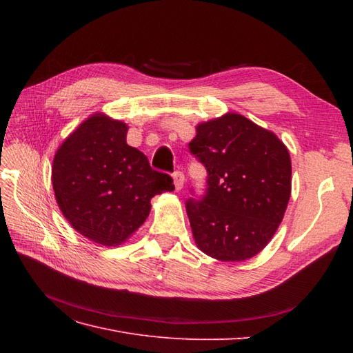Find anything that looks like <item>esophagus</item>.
I'll use <instances>...</instances> for the list:
<instances>
[{
  "label": "esophagus",
  "instance_id": "obj_1",
  "mask_svg": "<svg viewBox=\"0 0 353 353\" xmlns=\"http://www.w3.org/2000/svg\"><path fill=\"white\" fill-rule=\"evenodd\" d=\"M174 184H175V190H181L184 187V181H185V176L183 172H179V170H176V172H174Z\"/></svg>",
  "mask_w": 353,
  "mask_h": 353
}]
</instances>
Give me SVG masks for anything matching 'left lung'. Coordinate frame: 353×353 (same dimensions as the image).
<instances>
[{
  "label": "left lung",
  "instance_id": "left-lung-1",
  "mask_svg": "<svg viewBox=\"0 0 353 353\" xmlns=\"http://www.w3.org/2000/svg\"><path fill=\"white\" fill-rule=\"evenodd\" d=\"M190 153L208 170L206 191L185 203L197 248L241 262L271 241L292 191V162L274 132L237 113L199 123Z\"/></svg>",
  "mask_w": 353,
  "mask_h": 353
}]
</instances>
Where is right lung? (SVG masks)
<instances>
[{"instance_id": "right-lung-1", "label": "right lung", "mask_w": 353, "mask_h": 353, "mask_svg": "<svg viewBox=\"0 0 353 353\" xmlns=\"http://www.w3.org/2000/svg\"><path fill=\"white\" fill-rule=\"evenodd\" d=\"M128 125L94 113L56 152L51 181L57 205L70 225L88 240L119 245L150 213V200L172 191L168 174L150 168L126 144Z\"/></svg>"}]
</instances>
